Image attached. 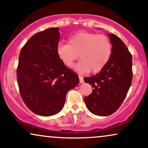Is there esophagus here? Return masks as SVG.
Instances as JSON below:
<instances>
[{
	"instance_id": "obj_1",
	"label": "esophagus",
	"mask_w": 148,
	"mask_h": 148,
	"mask_svg": "<svg viewBox=\"0 0 148 148\" xmlns=\"http://www.w3.org/2000/svg\"><path fill=\"white\" fill-rule=\"evenodd\" d=\"M79 82L81 83H84V79H83V77L82 76H79Z\"/></svg>"
}]
</instances>
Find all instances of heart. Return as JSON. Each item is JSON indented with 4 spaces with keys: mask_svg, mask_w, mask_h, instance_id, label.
Wrapping results in <instances>:
<instances>
[{
    "mask_svg": "<svg viewBox=\"0 0 148 148\" xmlns=\"http://www.w3.org/2000/svg\"><path fill=\"white\" fill-rule=\"evenodd\" d=\"M112 53L110 39L105 34L78 32L70 36L68 43H60L57 54L62 63L71 67L78 58L81 60L75 66L79 73H97L108 63Z\"/></svg>",
    "mask_w": 148,
    "mask_h": 148,
    "instance_id": "heart-1",
    "label": "heart"
}]
</instances>
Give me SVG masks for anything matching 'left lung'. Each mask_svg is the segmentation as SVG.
Segmentation results:
<instances>
[{
  "label": "left lung",
  "mask_w": 148,
  "mask_h": 148,
  "mask_svg": "<svg viewBox=\"0 0 148 148\" xmlns=\"http://www.w3.org/2000/svg\"><path fill=\"white\" fill-rule=\"evenodd\" d=\"M112 53L108 63L100 73L85 77V82L93 88L84 98L92 114L100 116L112 114L124 101L132 81V57L127 47L119 36L109 34Z\"/></svg>",
  "instance_id": "8db88e82"
}]
</instances>
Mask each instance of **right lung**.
I'll return each mask as SVG.
<instances>
[{
  "instance_id": "right-lung-1",
  "label": "right lung",
  "mask_w": 148,
  "mask_h": 148,
  "mask_svg": "<svg viewBox=\"0 0 148 148\" xmlns=\"http://www.w3.org/2000/svg\"><path fill=\"white\" fill-rule=\"evenodd\" d=\"M58 27L36 33L21 50L16 70L19 91L29 110L42 116L60 112L66 95L79 83L78 75L57 54Z\"/></svg>"
}]
</instances>
